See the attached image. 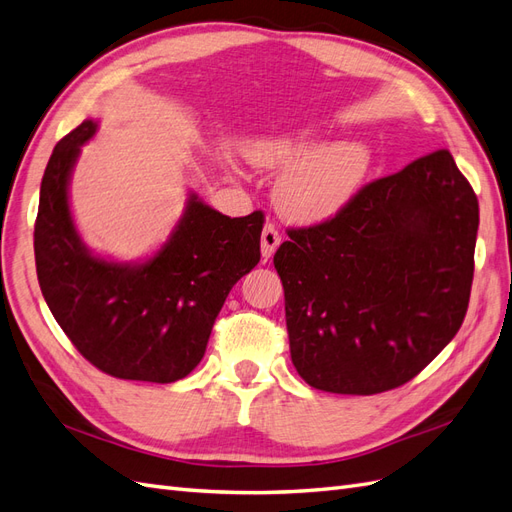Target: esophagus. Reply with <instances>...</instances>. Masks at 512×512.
<instances>
[{
	"mask_svg": "<svg viewBox=\"0 0 512 512\" xmlns=\"http://www.w3.org/2000/svg\"><path fill=\"white\" fill-rule=\"evenodd\" d=\"M280 243H282L280 232L275 230V226L267 224L265 230H262V237H260V254H262V258L269 260L275 254V250H278V247H280Z\"/></svg>",
	"mask_w": 512,
	"mask_h": 512,
	"instance_id": "1",
	"label": "esophagus"
}]
</instances>
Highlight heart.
Returning <instances> with one entry per match:
<instances>
[{"mask_svg": "<svg viewBox=\"0 0 512 512\" xmlns=\"http://www.w3.org/2000/svg\"><path fill=\"white\" fill-rule=\"evenodd\" d=\"M243 153L260 170L284 172L275 187V204L290 222L308 226L347 209L372 168L366 144H327L312 129L250 137Z\"/></svg>", "mask_w": 512, "mask_h": 512, "instance_id": "obj_1", "label": "heart"}]
</instances>
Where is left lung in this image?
Here are the masks:
<instances>
[{"mask_svg": "<svg viewBox=\"0 0 512 512\" xmlns=\"http://www.w3.org/2000/svg\"><path fill=\"white\" fill-rule=\"evenodd\" d=\"M478 198L446 148L359 189L273 256L290 359L316 390L398 388L457 336L474 278Z\"/></svg>", "mask_w": 512, "mask_h": 512, "instance_id": "obj_1", "label": "left lung"}]
</instances>
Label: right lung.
<instances>
[{
    "label": "right lung",
    "instance_id": "add662e5",
    "mask_svg": "<svg viewBox=\"0 0 512 512\" xmlns=\"http://www.w3.org/2000/svg\"><path fill=\"white\" fill-rule=\"evenodd\" d=\"M84 120L53 148L34 226L38 284L64 334L92 366L129 381L172 383L204 357L230 288L260 260V211L228 217L191 193L161 250L142 262L94 256L68 206V183L92 140Z\"/></svg>",
    "mask_w": 512,
    "mask_h": 512
}]
</instances>
